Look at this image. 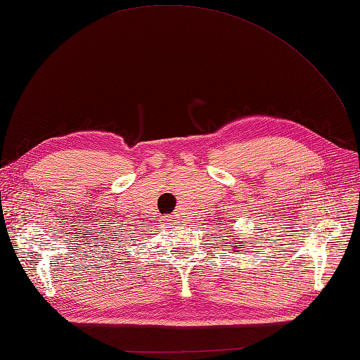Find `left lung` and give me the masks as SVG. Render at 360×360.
<instances>
[{
    "label": "left lung",
    "instance_id": "1",
    "mask_svg": "<svg viewBox=\"0 0 360 360\" xmlns=\"http://www.w3.org/2000/svg\"><path fill=\"white\" fill-rule=\"evenodd\" d=\"M233 238H235V236H233ZM235 239H238V238H235ZM236 247H238V248H239V245H236ZM230 250H231V248H230Z\"/></svg>",
    "mask_w": 360,
    "mask_h": 360
}]
</instances>
